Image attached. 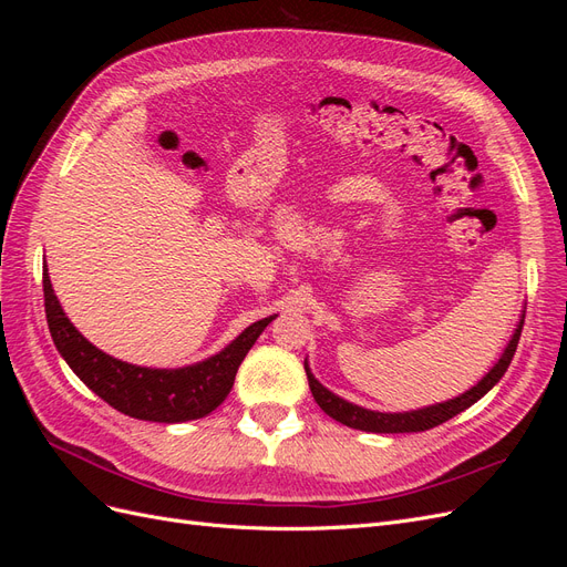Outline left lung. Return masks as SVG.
Masks as SVG:
<instances>
[{
    "instance_id": "obj_1",
    "label": "left lung",
    "mask_w": 567,
    "mask_h": 567,
    "mask_svg": "<svg viewBox=\"0 0 567 567\" xmlns=\"http://www.w3.org/2000/svg\"><path fill=\"white\" fill-rule=\"evenodd\" d=\"M523 321L525 315H520L516 331H513L511 340L506 342V348L502 352V357L496 359V364L480 379L473 388H468L466 392H461L458 398H452L447 402H437V404H427L421 409H411V411H371L367 406L352 404L348 400L338 398L336 392H331L329 388H323L307 364L305 359V373L307 381H310V390L315 402L329 414L331 419H336L338 423L354 427V431H367V433H421V431H431V427L454 419L461 411H466L468 406H473L480 398L502 381V375L506 373L513 354H516L518 340H520V331H523Z\"/></svg>"
}]
</instances>
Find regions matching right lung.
<instances>
[{
  "label": "right lung",
  "mask_w": 567,
  "mask_h": 567,
  "mask_svg": "<svg viewBox=\"0 0 567 567\" xmlns=\"http://www.w3.org/2000/svg\"><path fill=\"white\" fill-rule=\"evenodd\" d=\"M42 286L49 333L65 364L101 400L140 421L184 423L208 416L227 400L236 371L255 340L277 319V315H271L250 323L227 348L203 362L179 369L136 367L99 350L75 329L51 288L47 262L42 269Z\"/></svg>",
  "instance_id": "1"
}]
</instances>
